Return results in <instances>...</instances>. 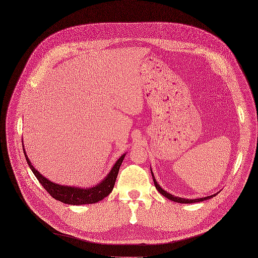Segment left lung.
Wrapping results in <instances>:
<instances>
[{"label": "left lung", "mask_w": 258, "mask_h": 258, "mask_svg": "<svg viewBox=\"0 0 258 258\" xmlns=\"http://www.w3.org/2000/svg\"><path fill=\"white\" fill-rule=\"evenodd\" d=\"M151 171H152V170H151ZM152 177H153V180H154L155 186H156V188L158 189V191H159L162 196H164L165 198H167L168 200H170V201H173V202H175V203H180V204H195V203H200V202H204V201H206V200L212 199V198H214V197L216 196V195H213V196H210V197H207V198H203V199H196V200H186V199L178 198V197H175V196L170 195L169 192H167V191H165L164 189H162V187H161V186L159 185V183L156 181V179H155V177H154L153 172H152Z\"/></svg>", "instance_id": "1"}]
</instances>
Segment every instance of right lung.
<instances>
[{
	"instance_id": "add662e5",
	"label": "right lung",
	"mask_w": 258,
	"mask_h": 258,
	"mask_svg": "<svg viewBox=\"0 0 258 258\" xmlns=\"http://www.w3.org/2000/svg\"><path fill=\"white\" fill-rule=\"evenodd\" d=\"M23 151L30 169L32 170L33 174L36 176L37 180L41 183L43 188L56 201L61 202L63 204H68V205H74V206L95 204L103 200L104 198H106L113 189L120 165L125 156V155H122L116 161L109 174L98 185L85 189V188H79V187H73V186H61L59 184L49 181L47 178L42 176L31 165V162L29 161L24 149Z\"/></svg>"
}]
</instances>
